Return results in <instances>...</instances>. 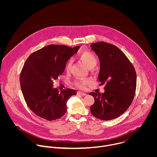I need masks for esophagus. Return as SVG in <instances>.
I'll return each mask as SVG.
<instances>
[{
  "mask_svg": "<svg viewBox=\"0 0 157 157\" xmlns=\"http://www.w3.org/2000/svg\"><path fill=\"white\" fill-rule=\"evenodd\" d=\"M77 94H78V95H80V96H86V93H82V92H78V93H77Z\"/></svg>",
  "mask_w": 157,
  "mask_h": 157,
  "instance_id": "obj_1",
  "label": "esophagus"
}]
</instances>
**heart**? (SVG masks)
Here are the masks:
<instances>
[{"label": "heart", "instance_id": "b5f03b06", "mask_svg": "<svg viewBox=\"0 0 157 157\" xmlns=\"http://www.w3.org/2000/svg\"><path fill=\"white\" fill-rule=\"evenodd\" d=\"M79 58L81 59V61L86 65V66L89 69L94 68L97 64L98 59L94 54H93L92 52H82L79 55ZM73 63V60L72 58L69 59L65 64V70L68 71L70 70L72 64ZM89 82V81L88 80H81L78 81L75 83V85L76 87H77L79 89H84L86 87V86Z\"/></svg>", "mask_w": 157, "mask_h": 157}]
</instances>
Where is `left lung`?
Returning <instances> with one entry per match:
<instances>
[{"instance_id": "8db88e82", "label": "left lung", "mask_w": 157, "mask_h": 157, "mask_svg": "<svg viewBox=\"0 0 157 157\" xmlns=\"http://www.w3.org/2000/svg\"><path fill=\"white\" fill-rule=\"evenodd\" d=\"M100 60L98 79L105 84L104 93H91L94 103L91 114L103 121L116 119L124 114L136 93L137 76L132 64L117 47L104 41L91 45Z\"/></svg>"}]
</instances>
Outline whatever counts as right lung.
<instances>
[{
  "label": "right lung",
  "mask_w": 157,
  "mask_h": 157,
  "mask_svg": "<svg viewBox=\"0 0 157 157\" xmlns=\"http://www.w3.org/2000/svg\"><path fill=\"white\" fill-rule=\"evenodd\" d=\"M79 48L50 44L33 52L26 60L20 76V87L27 105L36 116L51 121L66 113L67 101L76 92L68 89L59 93L53 87V81Z\"/></svg>",
  "instance_id": "add662e5"
}]
</instances>
